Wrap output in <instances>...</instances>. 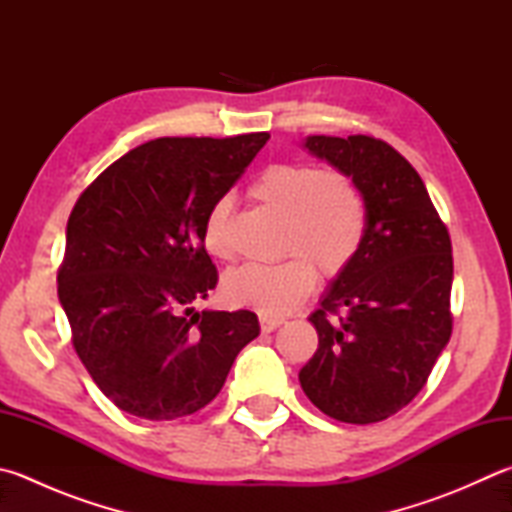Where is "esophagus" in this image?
Listing matches in <instances>:
<instances>
[{
    "mask_svg": "<svg viewBox=\"0 0 512 512\" xmlns=\"http://www.w3.org/2000/svg\"><path fill=\"white\" fill-rule=\"evenodd\" d=\"M283 321L281 318H269V316H260V330L263 332H274L276 327H281Z\"/></svg>",
    "mask_w": 512,
    "mask_h": 512,
    "instance_id": "1",
    "label": "esophagus"
}]
</instances>
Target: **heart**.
<instances>
[{
    "mask_svg": "<svg viewBox=\"0 0 512 512\" xmlns=\"http://www.w3.org/2000/svg\"><path fill=\"white\" fill-rule=\"evenodd\" d=\"M258 202L285 216V252L276 265L247 263L225 276L223 292L231 305L263 316L294 312L323 276L341 274L359 254L368 227L361 187L343 171H323L305 162L269 165L249 189ZM234 202L218 198L202 223V247L218 260L234 256L229 223Z\"/></svg>",
    "mask_w": 512,
    "mask_h": 512,
    "instance_id": "b5f03b06",
    "label": "heart"
}]
</instances>
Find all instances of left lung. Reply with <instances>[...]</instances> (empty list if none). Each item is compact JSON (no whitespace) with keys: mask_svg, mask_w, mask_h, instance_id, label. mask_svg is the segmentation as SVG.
Returning a JSON list of instances; mask_svg holds the SVG:
<instances>
[{"mask_svg":"<svg viewBox=\"0 0 512 512\" xmlns=\"http://www.w3.org/2000/svg\"><path fill=\"white\" fill-rule=\"evenodd\" d=\"M303 147L356 180L368 227L310 316L318 350L298 381L327 417L365 426L406 408L450 341L452 245L421 176L388 142L310 136Z\"/></svg>","mask_w":512,"mask_h":512,"instance_id":"left-lung-1","label":"left lung"}]
</instances>
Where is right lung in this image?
Masks as SVG:
<instances>
[{"instance_id": "obj_1", "label": "right lung", "mask_w": 512, "mask_h": 512, "mask_svg": "<svg viewBox=\"0 0 512 512\" xmlns=\"http://www.w3.org/2000/svg\"><path fill=\"white\" fill-rule=\"evenodd\" d=\"M267 140L144 142L75 202L57 296L84 368L133 417L173 421L205 408L260 332L254 312H196L194 303L218 283L202 247L207 211Z\"/></svg>"}]
</instances>
